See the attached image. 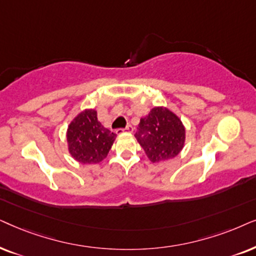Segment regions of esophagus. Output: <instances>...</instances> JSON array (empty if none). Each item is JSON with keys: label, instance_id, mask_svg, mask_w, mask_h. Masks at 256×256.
<instances>
[{"label": "esophagus", "instance_id": "1", "mask_svg": "<svg viewBox=\"0 0 256 256\" xmlns=\"http://www.w3.org/2000/svg\"><path fill=\"white\" fill-rule=\"evenodd\" d=\"M132 131H134V128L131 125H128L125 128H119V130L116 131V134H122V132H128L130 134Z\"/></svg>", "mask_w": 256, "mask_h": 256}]
</instances>
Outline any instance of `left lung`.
<instances>
[{
  "label": "left lung",
  "instance_id": "obj_1",
  "mask_svg": "<svg viewBox=\"0 0 256 256\" xmlns=\"http://www.w3.org/2000/svg\"><path fill=\"white\" fill-rule=\"evenodd\" d=\"M185 126L168 108H153L140 119L136 138L152 162L173 159L182 151L186 138Z\"/></svg>",
  "mask_w": 256,
  "mask_h": 256
}]
</instances>
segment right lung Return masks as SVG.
Returning a JSON list of instances; mask_svg holds the SVG:
<instances>
[{
    "instance_id": "obj_1",
    "label": "right lung",
    "mask_w": 256,
    "mask_h": 256,
    "mask_svg": "<svg viewBox=\"0 0 256 256\" xmlns=\"http://www.w3.org/2000/svg\"><path fill=\"white\" fill-rule=\"evenodd\" d=\"M117 134L98 122L97 111H82L68 126L66 142L71 156L78 162L90 165L105 159Z\"/></svg>"
}]
</instances>
